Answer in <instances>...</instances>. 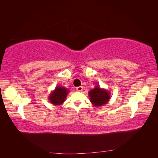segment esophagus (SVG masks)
<instances>
[{
	"instance_id": "1",
	"label": "esophagus",
	"mask_w": 158,
	"mask_h": 158,
	"mask_svg": "<svg viewBox=\"0 0 158 158\" xmlns=\"http://www.w3.org/2000/svg\"><path fill=\"white\" fill-rule=\"evenodd\" d=\"M76 90L78 91V92H82L83 90V87L82 86H79L76 88Z\"/></svg>"
}]
</instances>
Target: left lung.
<instances>
[{
    "instance_id": "left-lung-1",
    "label": "left lung",
    "mask_w": 158,
    "mask_h": 158,
    "mask_svg": "<svg viewBox=\"0 0 158 158\" xmlns=\"http://www.w3.org/2000/svg\"><path fill=\"white\" fill-rule=\"evenodd\" d=\"M89 101L95 107H102L106 105L111 98V93L106 89L100 88L96 85L95 87L88 92Z\"/></svg>"
}]
</instances>
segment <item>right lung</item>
<instances>
[{
  "label": "right lung",
  "instance_id": "1",
  "mask_svg": "<svg viewBox=\"0 0 158 158\" xmlns=\"http://www.w3.org/2000/svg\"><path fill=\"white\" fill-rule=\"evenodd\" d=\"M69 93V90L67 88L57 85L48 96L49 101L51 104H53V106H60L65 102Z\"/></svg>",
  "mask_w": 158,
  "mask_h": 158
}]
</instances>
